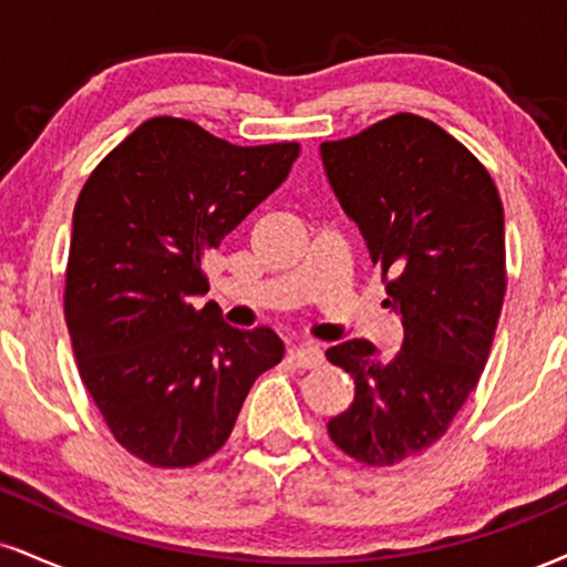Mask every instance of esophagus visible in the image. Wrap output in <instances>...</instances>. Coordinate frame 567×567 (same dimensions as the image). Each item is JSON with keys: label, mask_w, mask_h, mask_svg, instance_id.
Listing matches in <instances>:
<instances>
[{"label": "esophagus", "mask_w": 567, "mask_h": 567, "mask_svg": "<svg viewBox=\"0 0 567 567\" xmlns=\"http://www.w3.org/2000/svg\"><path fill=\"white\" fill-rule=\"evenodd\" d=\"M288 359L296 361L298 367H303V370H311V367H319L322 364L324 353L319 346H311V343H301V346H292L288 351Z\"/></svg>", "instance_id": "1"}]
</instances>
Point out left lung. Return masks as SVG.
<instances>
[{
	"instance_id": "8db88e82",
	"label": "left lung",
	"mask_w": 567,
	"mask_h": 567,
	"mask_svg": "<svg viewBox=\"0 0 567 567\" xmlns=\"http://www.w3.org/2000/svg\"><path fill=\"white\" fill-rule=\"evenodd\" d=\"M319 153L404 324L391 359L370 340L327 349L357 385L327 433L357 462L395 465L439 441L478 385L507 288L504 208L478 158L420 115H391Z\"/></svg>"
}]
</instances>
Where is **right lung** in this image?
I'll list each match as a JSON object with an SVG mask.
<instances>
[{"label":"right lung","mask_w":567,"mask_h":567,"mask_svg":"<svg viewBox=\"0 0 567 567\" xmlns=\"http://www.w3.org/2000/svg\"><path fill=\"white\" fill-rule=\"evenodd\" d=\"M298 142L237 147L193 121L150 118L94 168L76 208L65 324L115 441L189 467L229 439L256 378L285 357L208 301L203 258L288 179Z\"/></svg>","instance_id":"right-lung-1"}]
</instances>
